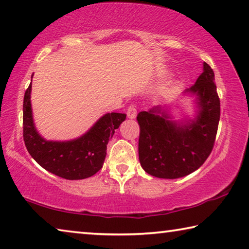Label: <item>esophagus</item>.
<instances>
[{"instance_id":"esophagus-1","label":"esophagus","mask_w":249,"mask_h":249,"mask_svg":"<svg viewBox=\"0 0 249 249\" xmlns=\"http://www.w3.org/2000/svg\"><path fill=\"white\" fill-rule=\"evenodd\" d=\"M127 116L130 119H134L137 117V106L134 104H131L127 109Z\"/></svg>"}]
</instances>
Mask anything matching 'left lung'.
<instances>
[{
    "label": "left lung",
    "mask_w": 249,
    "mask_h": 249,
    "mask_svg": "<svg viewBox=\"0 0 249 249\" xmlns=\"http://www.w3.org/2000/svg\"><path fill=\"white\" fill-rule=\"evenodd\" d=\"M186 92L196 93V119L178 125L160 113V107L138 113L140 125L139 160L146 173L161 178H178L197 170L213 150L221 116V103L214 71L204 63L203 72Z\"/></svg>",
    "instance_id": "left-lung-1"
}]
</instances>
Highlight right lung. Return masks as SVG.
<instances>
[{
	"label": "right lung",
	"instance_id": "add662e5",
	"mask_svg": "<svg viewBox=\"0 0 249 249\" xmlns=\"http://www.w3.org/2000/svg\"><path fill=\"white\" fill-rule=\"evenodd\" d=\"M31 89L32 84L26 89L23 103V138L28 153L42 168L66 180H83L96 174L103 168L108 141L124 121V113H107L76 140L46 141L33 124Z\"/></svg>",
	"mask_w": 249,
	"mask_h": 249
}]
</instances>
